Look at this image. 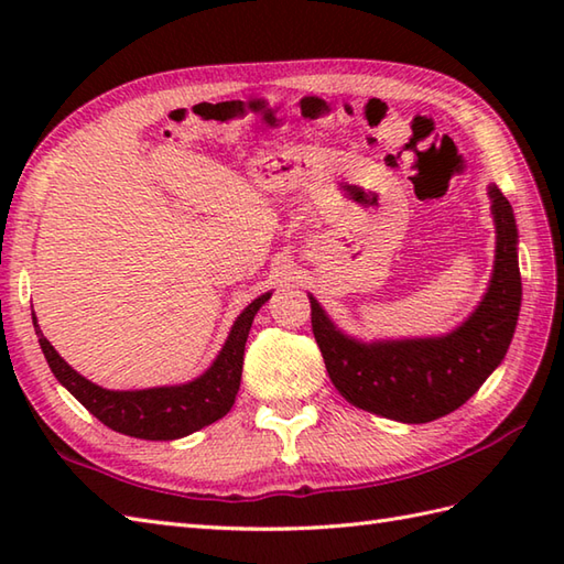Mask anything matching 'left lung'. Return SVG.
I'll return each instance as SVG.
<instances>
[{
    "instance_id": "8db88e82",
    "label": "left lung",
    "mask_w": 564,
    "mask_h": 564,
    "mask_svg": "<svg viewBox=\"0 0 564 564\" xmlns=\"http://www.w3.org/2000/svg\"><path fill=\"white\" fill-rule=\"evenodd\" d=\"M487 194L497 230L492 279L480 305L448 334L361 341L307 295L313 334L346 402L402 424H426L458 410L505 361L521 310L519 230L505 194L497 186Z\"/></svg>"
}]
</instances>
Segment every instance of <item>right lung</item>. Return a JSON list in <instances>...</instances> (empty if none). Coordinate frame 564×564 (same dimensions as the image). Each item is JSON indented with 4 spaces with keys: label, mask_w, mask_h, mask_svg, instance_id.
Here are the masks:
<instances>
[{
    "label": "right lung",
    "mask_w": 564,
    "mask_h": 564,
    "mask_svg": "<svg viewBox=\"0 0 564 564\" xmlns=\"http://www.w3.org/2000/svg\"><path fill=\"white\" fill-rule=\"evenodd\" d=\"M271 293L251 301L227 334L223 349L215 356L206 373L182 382V386H162L145 390H106L97 382L87 380L59 356L53 344L43 337L39 319L33 313L35 337L43 349L53 376L67 392L82 402L99 419L101 424L118 431V434L145 438V441H174L184 438L194 431L218 422L232 410L239 380H242L245 344L249 337L251 322L259 307L267 303Z\"/></svg>",
    "instance_id": "1"
}]
</instances>
